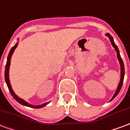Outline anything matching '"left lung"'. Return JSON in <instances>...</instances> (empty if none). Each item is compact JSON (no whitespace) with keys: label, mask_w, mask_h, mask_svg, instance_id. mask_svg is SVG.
Wrapping results in <instances>:
<instances>
[{"label":"left lung","mask_w":130,"mask_h":130,"mask_svg":"<svg viewBox=\"0 0 130 130\" xmlns=\"http://www.w3.org/2000/svg\"><path fill=\"white\" fill-rule=\"evenodd\" d=\"M106 35L109 38V40H110V42H111V43L112 46H113V48H115V50H116V51L118 59V61H119V62H120V82H119V84H118V86L117 90H116V93H114L113 96L112 97V98L111 99V100H110V101H111L118 95V94L119 93L120 89H121V88H122V86H123V80H124V76H125V68H124V63H123V60H122L121 57H120V52H119L118 48V46H116V44H115L114 41H113V38L111 37V35L109 34V33H106Z\"/></svg>","instance_id":"1"}]
</instances>
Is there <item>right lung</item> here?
<instances>
[{
    "instance_id": "obj_1",
    "label": "right lung",
    "mask_w": 130,
    "mask_h": 130,
    "mask_svg": "<svg viewBox=\"0 0 130 130\" xmlns=\"http://www.w3.org/2000/svg\"><path fill=\"white\" fill-rule=\"evenodd\" d=\"M19 42L16 43V44L12 48L10 49V51L9 54H8V56H7V63H6V65H5V82L7 84V87H8V89L10 90V93L11 95H12V97L16 100L19 103H20L22 105H24V106H28V107H30V108H34V109H40V108H42L44 106H45L46 104H48L49 102H46V103H44L41 105H37V106H35V105H32L30 104L28 102H27L25 100H24L23 99L21 98H19L18 96L16 95L14 92L13 91L12 88V86H11V84H10V79H9V69H10V60H11V58H12V54L14 53V51L15 50V48H17V46H18Z\"/></svg>"
}]
</instances>
